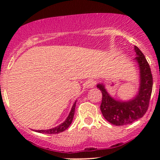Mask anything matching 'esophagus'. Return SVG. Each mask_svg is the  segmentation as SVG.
I'll use <instances>...</instances> for the list:
<instances>
[{
  "label": "esophagus",
  "instance_id": "obj_1",
  "mask_svg": "<svg viewBox=\"0 0 160 160\" xmlns=\"http://www.w3.org/2000/svg\"><path fill=\"white\" fill-rule=\"evenodd\" d=\"M94 86H95V82L93 81V80H89V81H88L87 83H86V87L87 88L93 87Z\"/></svg>",
  "mask_w": 160,
  "mask_h": 160
}]
</instances>
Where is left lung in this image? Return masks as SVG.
<instances>
[{"label":"left lung","mask_w":160,"mask_h":160,"mask_svg":"<svg viewBox=\"0 0 160 160\" xmlns=\"http://www.w3.org/2000/svg\"><path fill=\"white\" fill-rule=\"evenodd\" d=\"M136 57L135 60L140 70V86L135 98L129 101L116 100L108 94L103 83L97 87L102 91V100L100 108L106 120L115 126L132 123L145 114L149 107L153 89V77L146 58L138 47L135 46Z\"/></svg>","instance_id":"8db88e82"}]
</instances>
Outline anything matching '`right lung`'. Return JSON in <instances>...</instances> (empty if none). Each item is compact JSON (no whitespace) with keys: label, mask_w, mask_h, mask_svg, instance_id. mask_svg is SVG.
I'll use <instances>...</instances> for the list:
<instances>
[{"label":"right lung","mask_w":160,"mask_h":160,"mask_svg":"<svg viewBox=\"0 0 160 160\" xmlns=\"http://www.w3.org/2000/svg\"><path fill=\"white\" fill-rule=\"evenodd\" d=\"M76 102H77V101L74 102V105H73L72 108H71V112H70L68 117H67V119H66L65 122H62V124L58 125V126H56V127L50 128V129L36 130L35 132H40V133H43V134H58V133L62 132H64L65 130L67 129V128L69 127L70 125L71 124V122H72V120H73V118H74Z\"/></svg>","instance_id":"obj_1"}]
</instances>
